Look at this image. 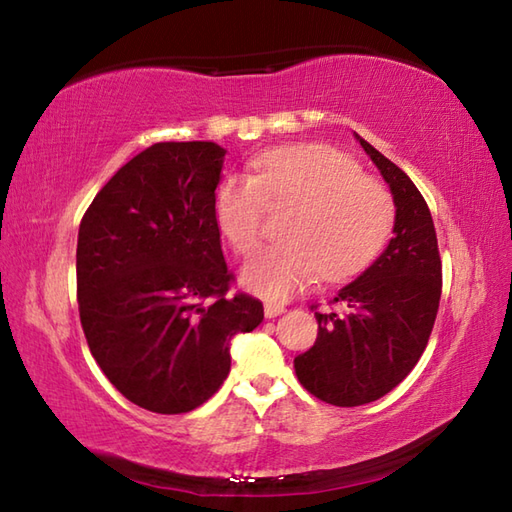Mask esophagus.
<instances>
[{"label": "esophagus", "mask_w": 512, "mask_h": 512, "mask_svg": "<svg viewBox=\"0 0 512 512\" xmlns=\"http://www.w3.org/2000/svg\"><path fill=\"white\" fill-rule=\"evenodd\" d=\"M284 312H286V308H284V306H279V303H266V308H264L266 319L281 317V314H284Z\"/></svg>", "instance_id": "obj_1"}]
</instances>
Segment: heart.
<instances>
[{
	"label": "heart",
	"instance_id": "heart-1",
	"mask_svg": "<svg viewBox=\"0 0 512 512\" xmlns=\"http://www.w3.org/2000/svg\"><path fill=\"white\" fill-rule=\"evenodd\" d=\"M268 206H295L281 228L286 239L244 266L248 290L286 301L321 277L354 279L376 262L396 226L394 195L343 151L323 145L277 149L217 189L215 213L237 255L255 253Z\"/></svg>",
	"mask_w": 512,
	"mask_h": 512
}]
</instances>
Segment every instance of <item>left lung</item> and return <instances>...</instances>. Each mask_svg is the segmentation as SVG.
I'll use <instances>...</instances> for the list:
<instances>
[{"label": "left lung", "instance_id": "8db88e82", "mask_svg": "<svg viewBox=\"0 0 512 512\" xmlns=\"http://www.w3.org/2000/svg\"><path fill=\"white\" fill-rule=\"evenodd\" d=\"M356 138L389 184L396 226L383 255L334 297L343 312H314L317 341L295 358L299 383L336 407L374 402L407 378L429 343L442 292L438 237L422 193L405 171Z\"/></svg>", "mask_w": 512, "mask_h": 512}]
</instances>
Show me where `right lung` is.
Wrapping results in <instances>:
<instances>
[{
    "instance_id": "add662e5",
    "label": "right lung",
    "mask_w": 512,
    "mask_h": 512,
    "mask_svg": "<svg viewBox=\"0 0 512 512\" xmlns=\"http://www.w3.org/2000/svg\"><path fill=\"white\" fill-rule=\"evenodd\" d=\"M226 149L156 143L118 169L79 226L76 299L94 361L154 413H187L231 372V339L264 321L222 255L215 189Z\"/></svg>"
}]
</instances>
